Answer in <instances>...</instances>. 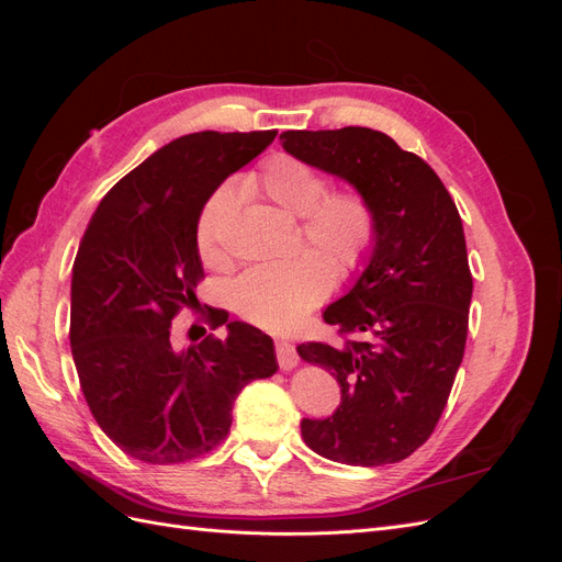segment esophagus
Listing matches in <instances>:
<instances>
[{"label": "esophagus", "instance_id": "esophagus-1", "mask_svg": "<svg viewBox=\"0 0 562 562\" xmlns=\"http://www.w3.org/2000/svg\"><path fill=\"white\" fill-rule=\"evenodd\" d=\"M277 359H279L281 370H291V368L297 366V351H295V347H293L291 342H288V339H283V337L277 339Z\"/></svg>", "mask_w": 562, "mask_h": 562}]
</instances>
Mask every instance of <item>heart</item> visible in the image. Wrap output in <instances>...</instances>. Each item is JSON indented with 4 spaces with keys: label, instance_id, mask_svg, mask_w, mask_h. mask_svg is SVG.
I'll return each instance as SVG.
<instances>
[{
    "label": "heart",
    "instance_id": "heart-1",
    "mask_svg": "<svg viewBox=\"0 0 562 562\" xmlns=\"http://www.w3.org/2000/svg\"><path fill=\"white\" fill-rule=\"evenodd\" d=\"M328 182L314 166L291 155H274L241 180L246 196H262L302 217V236L316 250L291 260L246 269L232 285V302L246 321L269 330H288L328 297L337 277L359 271L375 244V213L353 190L326 192ZM234 187L225 184L206 201L196 225L201 260L213 269L232 262L227 232L236 215Z\"/></svg>",
    "mask_w": 562,
    "mask_h": 562
}]
</instances>
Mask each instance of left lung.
Masks as SVG:
<instances>
[{"instance_id":"8db88e82","label":"left lung","mask_w":562,"mask_h":562,"mask_svg":"<svg viewBox=\"0 0 562 562\" xmlns=\"http://www.w3.org/2000/svg\"><path fill=\"white\" fill-rule=\"evenodd\" d=\"M281 140L375 213L363 271L323 312L345 339L297 347L342 391L330 417L302 419V438L339 464L401 462L436 429L464 356L473 281L462 217L434 168L382 131H285Z\"/></svg>"}]
</instances>
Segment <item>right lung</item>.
<instances>
[{"instance_id": "add662e5", "label": "right lung", "mask_w": 562, "mask_h": 562, "mask_svg": "<svg viewBox=\"0 0 562 562\" xmlns=\"http://www.w3.org/2000/svg\"><path fill=\"white\" fill-rule=\"evenodd\" d=\"M277 131H201L176 138L119 180L98 203L72 267L70 345L98 427L147 464H178L213 450L232 427L239 391L277 372L271 337L227 312L190 349L173 347L171 321L199 312L203 279L196 225L232 173Z\"/></svg>"}]
</instances>
